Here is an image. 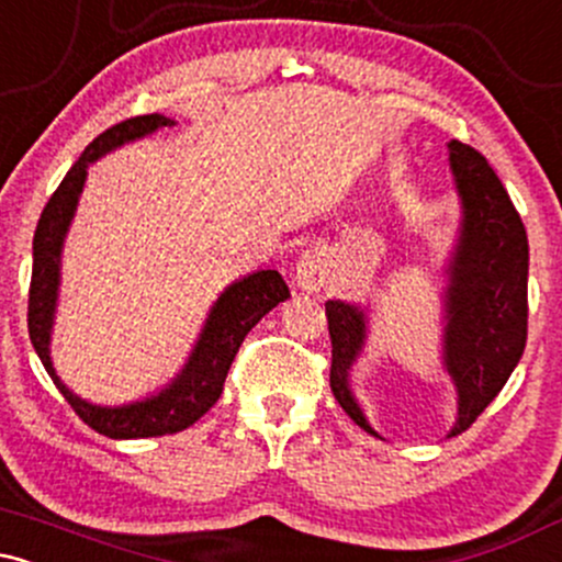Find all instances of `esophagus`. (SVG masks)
Wrapping results in <instances>:
<instances>
[{
    "label": "esophagus",
    "instance_id": "34e87169",
    "mask_svg": "<svg viewBox=\"0 0 562 562\" xmlns=\"http://www.w3.org/2000/svg\"><path fill=\"white\" fill-rule=\"evenodd\" d=\"M327 280H330V261H327L325 250H303L299 263H295V282L308 293H314V290L325 288Z\"/></svg>",
    "mask_w": 562,
    "mask_h": 562
}]
</instances>
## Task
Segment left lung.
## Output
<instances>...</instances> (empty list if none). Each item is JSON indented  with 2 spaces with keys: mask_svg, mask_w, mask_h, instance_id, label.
<instances>
[{
  "mask_svg": "<svg viewBox=\"0 0 562 562\" xmlns=\"http://www.w3.org/2000/svg\"><path fill=\"white\" fill-rule=\"evenodd\" d=\"M449 166L462 200L460 237L443 293V367L457 389V423L449 436H457L494 402L524 357L528 237L499 177L475 147L451 139ZM325 314L333 340L330 389L346 415L378 436L348 389V372L367 338L364 308L327 301Z\"/></svg>",
  "mask_w": 562,
  "mask_h": 562,
  "instance_id": "8db88e82",
  "label": "left lung"
}]
</instances>
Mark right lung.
Instances as JSON below:
<instances>
[{"instance_id": "add662e5", "label": "right lung", "mask_w": 562, "mask_h": 562, "mask_svg": "<svg viewBox=\"0 0 562 562\" xmlns=\"http://www.w3.org/2000/svg\"><path fill=\"white\" fill-rule=\"evenodd\" d=\"M164 126H173L171 119L160 113L137 115L100 134L87 145L81 158L70 166L60 187L53 192L49 203L44 205L42 218H38L34 232V269H31V290H29V335L34 344L44 370L53 378L57 391L66 396L74 406L76 415L81 417L89 428L108 438H153L166 434H179L200 420L205 412L218 402L224 391V380L235 353L250 327H256L263 314H269L277 303L290 299V290L277 269H261L232 285L218 295L211 306L209 319L190 359L177 378L156 396H147L142 402H132L124 406H100L83 402L74 391L66 389L57 378L53 357H49V338H53L57 290H60V256L63 240H66L70 218L76 214L79 195L87 182L89 164L102 158L115 147L126 142L142 139L147 134L158 132Z\"/></svg>"}]
</instances>
